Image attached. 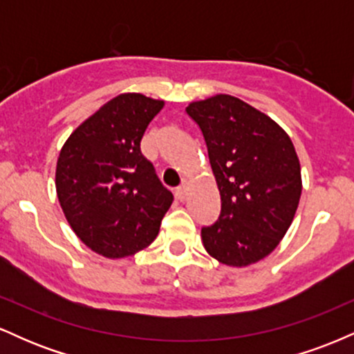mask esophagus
<instances>
[{"label": "esophagus", "instance_id": "34e87169", "mask_svg": "<svg viewBox=\"0 0 354 354\" xmlns=\"http://www.w3.org/2000/svg\"><path fill=\"white\" fill-rule=\"evenodd\" d=\"M174 194H176L178 200L183 201V200H185V198H186V194H188V186H186L185 183H183L181 186H178V188H176V193H174Z\"/></svg>", "mask_w": 354, "mask_h": 354}]
</instances>
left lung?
I'll return each mask as SVG.
<instances>
[{"label": "left lung", "mask_w": 354, "mask_h": 354, "mask_svg": "<svg viewBox=\"0 0 354 354\" xmlns=\"http://www.w3.org/2000/svg\"><path fill=\"white\" fill-rule=\"evenodd\" d=\"M205 138L221 213L203 226L206 251L228 266H248L278 246L301 196V168L290 136L270 116L230 95L186 108Z\"/></svg>", "instance_id": "left-lung-1"}]
</instances>
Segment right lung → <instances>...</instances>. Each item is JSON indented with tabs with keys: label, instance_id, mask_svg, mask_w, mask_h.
Here are the masks:
<instances>
[{
	"label": "right lung",
	"instance_id": "right-lung-1",
	"mask_svg": "<svg viewBox=\"0 0 354 354\" xmlns=\"http://www.w3.org/2000/svg\"><path fill=\"white\" fill-rule=\"evenodd\" d=\"M163 101L120 95L80 124L61 149L56 193L68 223L88 248L124 258L151 245L173 194L140 143Z\"/></svg>",
	"mask_w": 354,
	"mask_h": 354
}]
</instances>
